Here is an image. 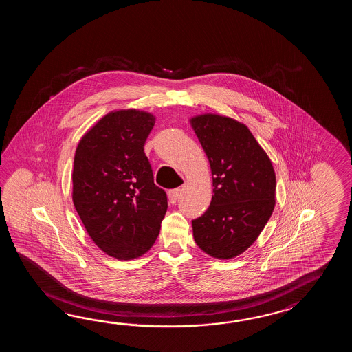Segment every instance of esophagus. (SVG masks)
<instances>
[{"instance_id": "34e87169", "label": "esophagus", "mask_w": 352, "mask_h": 352, "mask_svg": "<svg viewBox=\"0 0 352 352\" xmlns=\"http://www.w3.org/2000/svg\"><path fill=\"white\" fill-rule=\"evenodd\" d=\"M179 195H181V188H173L171 191H168V200L171 204H175L179 200Z\"/></svg>"}]
</instances>
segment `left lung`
<instances>
[{
    "mask_svg": "<svg viewBox=\"0 0 352 352\" xmlns=\"http://www.w3.org/2000/svg\"><path fill=\"white\" fill-rule=\"evenodd\" d=\"M209 158L212 199L192 220L196 244L206 254L230 259L254 243L276 204V173L247 126L217 114L191 120Z\"/></svg>",
    "mask_w": 352,
    "mask_h": 352,
    "instance_id": "1",
    "label": "left lung"
}]
</instances>
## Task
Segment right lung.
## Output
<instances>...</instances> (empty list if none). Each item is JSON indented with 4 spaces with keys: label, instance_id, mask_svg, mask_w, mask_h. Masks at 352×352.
<instances>
[{
    "label": "right lung",
    "instance_id": "obj_1",
    "mask_svg": "<svg viewBox=\"0 0 352 352\" xmlns=\"http://www.w3.org/2000/svg\"><path fill=\"white\" fill-rule=\"evenodd\" d=\"M153 126L150 113H109L75 151V210L98 247L120 261L135 259L153 245L167 211V195L155 185L143 151Z\"/></svg>",
    "mask_w": 352,
    "mask_h": 352
}]
</instances>
